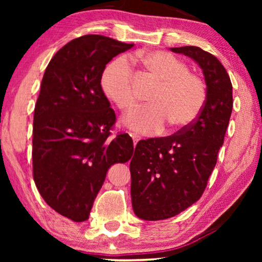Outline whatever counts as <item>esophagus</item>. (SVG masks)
Here are the masks:
<instances>
[{
    "mask_svg": "<svg viewBox=\"0 0 262 262\" xmlns=\"http://www.w3.org/2000/svg\"><path fill=\"white\" fill-rule=\"evenodd\" d=\"M130 136H131V137H132V141H134V144H135V145L137 144V142L139 141V139H141V137H139V136L135 135V134H131Z\"/></svg>",
    "mask_w": 262,
    "mask_h": 262,
    "instance_id": "34e87169",
    "label": "esophagus"
}]
</instances>
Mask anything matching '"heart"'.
Here are the masks:
<instances>
[{
  "label": "heart",
  "instance_id": "heart-1",
  "mask_svg": "<svg viewBox=\"0 0 262 262\" xmlns=\"http://www.w3.org/2000/svg\"><path fill=\"white\" fill-rule=\"evenodd\" d=\"M145 73L160 82L149 102L130 114L124 124L141 134H157L166 125L173 130L187 127L199 117L206 101V85L203 78L188 71L187 64L164 51L137 53L134 58ZM105 95L121 112L136 107L132 74L125 58H117L105 68L101 75Z\"/></svg>",
  "mask_w": 262,
  "mask_h": 262
}]
</instances>
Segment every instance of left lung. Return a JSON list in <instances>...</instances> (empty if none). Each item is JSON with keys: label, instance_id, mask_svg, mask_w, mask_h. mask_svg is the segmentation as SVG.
<instances>
[{"label": "left lung", "instance_id": "8db88e82", "mask_svg": "<svg viewBox=\"0 0 262 262\" xmlns=\"http://www.w3.org/2000/svg\"><path fill=\"white\" fill-rule=\"evenodd\" d=\"M203 70L206 101L199 117L168 137L139 141L130 162L134 212L144 221L174 217L199 200L217 162L232 111V85L222 63L196 46L171 48Z\"/></svg>", "mask_w": 262, "mask_h": 262}]
</instances>
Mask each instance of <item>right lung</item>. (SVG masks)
I'll use <instances>...</instances> for the list:
<instances>
[{
	"instance_id": "1",
	"label": "right lung",
	"mask_w": 262,
	"mask_h": 262,
	"mask_svg": "<svg viewBox=\"0 0 262 262\" xmlns=\"http://www.w3.org/2000/svg\"><path fill=\"white\" fill-rule=\"evenodd\" d=\"M132 46L83 35L57 51L42 77L34 108L33 178L46 204L74 222L88 220L108 168L134 154L127 134L110 138L116 113L101 88L106 64Z\"/></svg>"
}]
</instances>
